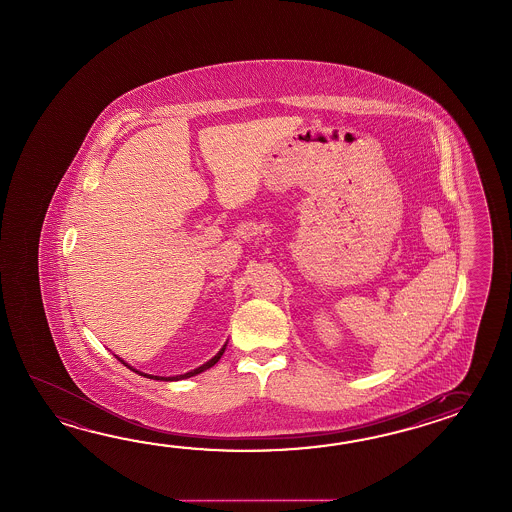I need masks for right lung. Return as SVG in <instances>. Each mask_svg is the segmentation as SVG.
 Instances as JSON below:
<instances>
[{
  "instance_id": "right-lung-1",
  "label": "right lung",
  "mask_w": 512,
  "mask_h": 512,
  "mask_svg": "<svg viewBox=\"0 0 512 512\" xmlns=\"http://www.w3.org/2000/svg\"><path fill=\"white\" fill-rule=\"evenodd\" d=\"M224 351H226V345H224V347H222V349H220V351H218V354H216L215 358H211V360H209V362H205L204 365H200V367H198V369H194V371H191V373H185V375L169 376V378H163V376L143 375V373H139V371H136V369H132V367H130V365L125 364V362H123V360H121V358H117V360H121V364L128 365V367H130V369H132V371H136V373H139V375L148 376V378H156V380H182V378H191V376L198 375V373H202V371H207V369H209V367H213V365H215L216 362H218V360H220V358H222V354H224Z\"/></svg>"
}]
</instances>
